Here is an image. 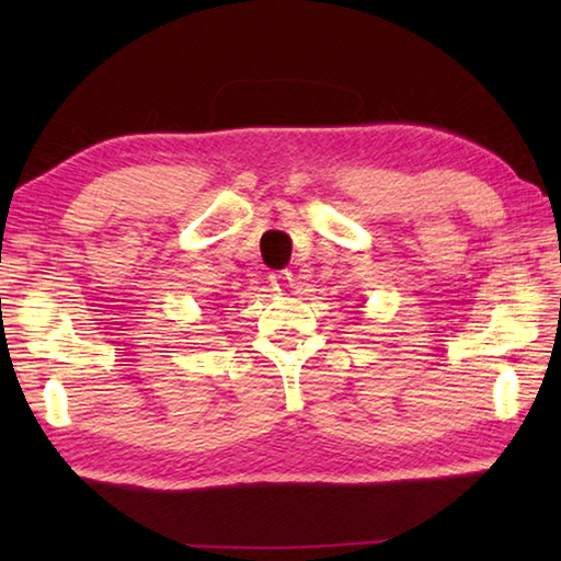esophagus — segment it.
I'll list each match as a JSON object with an SVG mask.
<instances>
[{
    "label": "esophagus",
    "mask_w": 561,
    "mask_h": 561,
    "mask_svg": "<svg viewBox=\"0 0 561 561\" xmlns=\"http://www.w3.org/2000/svg\"><path fill=\"white\" fill-rule=\"evenodd\" d=\"M270 284H272V289H274V291H279V294L289 291V289H291V284H294L291 272H287V270L272 272V274H270Z\"/></svg>",
    "instance_id": "obj_1"
}]
</instances>
